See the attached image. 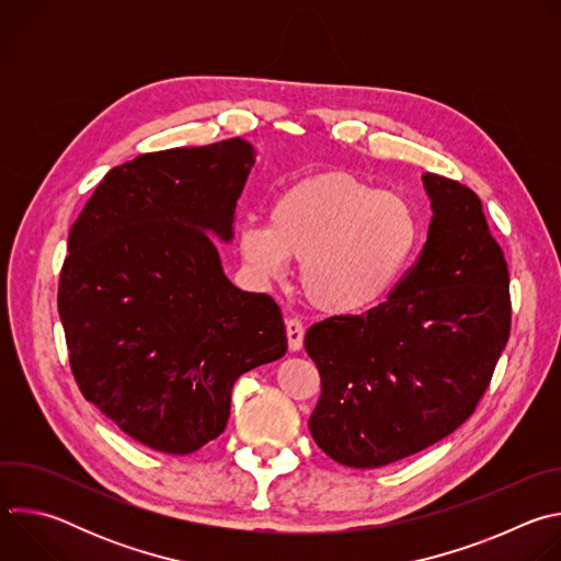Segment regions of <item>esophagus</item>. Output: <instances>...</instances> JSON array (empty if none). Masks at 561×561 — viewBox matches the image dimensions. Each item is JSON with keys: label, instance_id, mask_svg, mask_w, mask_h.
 <instances>
[{"label": "esophagus", "instance_id": "esophagus-1", "mask_svg": "<svg viewBox=\"0 0 561 561\" xmlns=\"http://www.w3.org/2000/svg\"><path fill=\"white\" fill-rule=\"evenodd\" d=\"M286 337H288V348L299 351L304 346V324L299 319L290 317L286 319Z\"/></svg>", "mask_w": 561, "mask_h": 561}]
</instances>
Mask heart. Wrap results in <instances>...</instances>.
I'll list each match as a JSON object with an SVG mask.
<instances>
[{"mask_svg":"<svg viewBox=\"0 0 561 561\" xmlns=\"http://www.w3.org/2000/svg\"><path fill=\"white\" fill-rule=\"evenodd\" d=\"M415 206L348 171H327L284 188L271 224L239 228V251L262 279L301 262L306 299L331 314H355L379 304L402 277L420 244Z\"/></svg>","mask_w":561,"mask_h":561,"instance_id":"heart-1","label":"heart"}]
</instances>
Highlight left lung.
<instances>
[{"label":"left lung","mask_w":561,"mask_h":561,"mask_svg":"<svg viewBox=\"0 0 561 561\" xmlns=\"http://www.w3.org/2000/svg\"><path fill=\"white\" fill-rule=\"evenodd\" d=\"M428 239L386 301L306 331L322 379L308 420L317 446L379 468L457 431L484 397L511 335V277L482 202L426 173Z\"/></svg>","instance_id":"left-lung-1"}]
</instances>
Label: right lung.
<instances>
[{"mask_svg": "<svg viewBox=\"0 0 561 561\" xmlns=\"http://www.w3.org/2000/svg\"><path fill=\"white\" fill-rule=\"evenodd\" d=\"M249 141L144 152L100 182L68 232L57 308L82 394L139 444L188 455L219 437L239 375L286 353L271 295L226 279Z\"/></svg>", "mask_w": 561, "mask_h": 561, "instance_id": "add662e5", "label": "right lung"}]
</instances>
